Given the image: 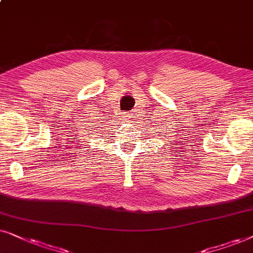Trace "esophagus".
Here are the masks:
<instances>
[{
  "label": "esophagus",
  "mask_w": 253,
  "mask_h": 253,
  "mask_svg": "<svg viewBox=\"0 0 253 253\" xmlns=\"http://www.w3.org/2000/svg\"><path fill=\"white\" fill-rule=\"evenodd\" d=\"M124 117H125V119H126V120L134 119V118H135V112H134V111H129V112L125 113Z\"/></svg>",
  "instance_id": "obj_1"
}]
</instances>
